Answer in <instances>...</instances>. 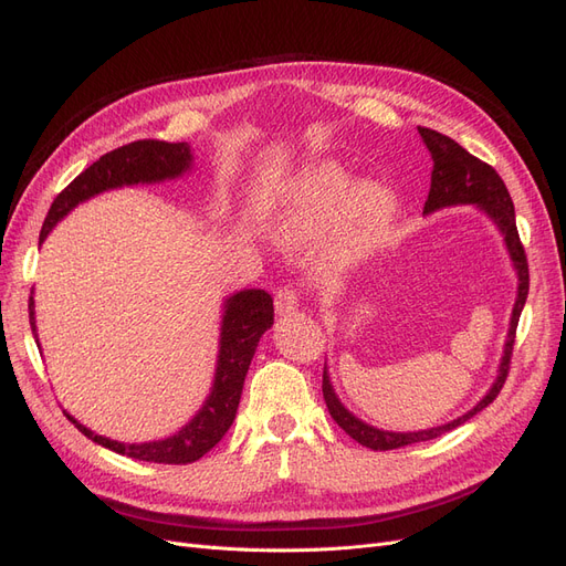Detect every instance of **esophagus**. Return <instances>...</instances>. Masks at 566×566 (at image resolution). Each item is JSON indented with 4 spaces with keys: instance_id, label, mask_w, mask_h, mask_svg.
<instances>
[{
    "instance_id": "obj_1",
    "label": "esophagus",
    "mask_w": 566,
    "mask_h": 566,
    "mask_svg": "<svg viewBox=\"0 0 566 566\" xmlns=\"http://www.w3.org/2000/svg\"><path fill=\"white\" fill-rule=\"evenodd\" d=\"M273 304H276V312L279 314H293L297 306H300V295H297V287L293 285H283L276 290V300H273Z\"/></svg>"
}]
</instances>
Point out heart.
Returning <instances> with one entry per match:
<instances>
[{
  "label": "heart",
  "mask_w": 566,
  "mask_h": 566,
  "mask_svg": "<svg viewBox=\"0 0 566 566\" xmlns=\"http://www.w3.org/2000/svg\"><path fill=\"white\" fill-rule=\"evenodd\" d=\"M354 184L347 169L335 163H318L304 169L287 188V227L304 233L349 214L356 241L364 248L370 245L389 227L397 202L385 184L366 181L356 191Z\"/></svg>",
  "instance_id": "heart-1"
}]
</instances>
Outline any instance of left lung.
<instances>
[{
	"label": "left lung",
	"instance_id": "1",
	"mask_svg": "<svg viewBox=\"0 0 566 566\" xmlns=\"http://www.w3.org/2000/svg\"><path fill=\"white\" fill-rule=\"evenodd\" d=\"M418 132L422 136L427 150L432 153V163H434L430 196H427V202H424V214H430L441 208H451V205H476V208H482L493 219V224L499 227V231L503 233L510 260L517 269L520 287H517L515 310H512V318H510V331H507V339H505V352H503V361L499 368V378H495L493 387L486 391V397L479 401L472 410H468L465 416H460L458 420H451V422L439 424V427H430V430H420V432L378 430V427L358 420L356 416L349 413L345 406H342V401L337 399V394L331 385L328 370H323V399H325V406H328V410H331L333 420L354 441H358L361 447L373 449V451H391V449L408 447V443L437 439L441 434L451 432L453 427L470 420L472 416H476L479 410L486 408L495 397H499V391L503 389L505 378L510 373V358H512V347H515L517 323H520L524 302L528 295V264H526L524 245H522L520 233H517L515 205H512V198L507 193L503 179L499 177V172H495L491 165L474 158L472 153H468L460 144H455L451 136L439 134V132L427 129V127H418Z\"/></svg>",
	"mask_w": 566,
	"mask_h": 566
}]
</instances>
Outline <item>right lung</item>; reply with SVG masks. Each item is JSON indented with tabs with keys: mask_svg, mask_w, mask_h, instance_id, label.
I'll use <instances>...</instances> for the list:
<instances>
[{
	"mask_svg": "<svg viewBox=\"0 0 566 566\" xmlns=\"http://www.w3.org/2000/svg\"><path fill=\"white\" fill-rule=\"evenodd\" d=\"M191 146L188 144H167L158 139L132 142L119 146L106 156H101L90 165L80 177L67 184L54 198L40 231V243L49 235L77 202L90 200L96 193H104L108 188L132 186V184H153L163 179H175L191 167ZM30 325L32 335L35 331V300L30 295ZM224 318H221V337H219V356L214 385L208 401L196 413V418L175 434L163 441L148 443H119L94 434L87 427L80 424L75 418L65 413L77 430L96 441L98 447H106L115 453H123L134 460L163 462V465H188L200 460L205 453L212 451L217 443L229 432L233 424L238 401H241L243 382L250 368V361L256 349V342L271 328L273 323V300L264 290H241L224 304Z\"/></svg>",
	"mask_w": 566,
	"mask_h": 566,
	"instance_id": "obj_1",
	"label": "right lung"
}]
</instances>
